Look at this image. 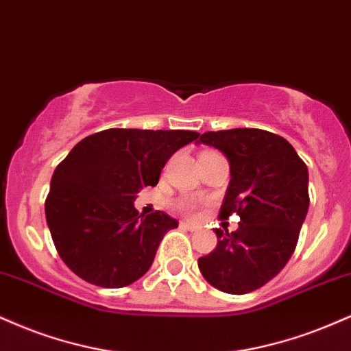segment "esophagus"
I'll return each instance as SVG.
<instances>
[{"label":"esophagus","instance_id":"34e87169","mask_svg":"<svg viewBox=\"0 0 351 351\" xmlns=\"http://www.w3.org/2000/svg\"><path fill=\"white\" fill-rule=\"evenodd\" d=\"M180 227L184 230H189V232H194V230H199V227L194 226V223H188V222H180Z\"/></svg>","mask_w":351,"mask_h":351}]
</instances>
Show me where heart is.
Wrapping results in <instances>:
<instances>
[{"mask_svg":"<svg viewBox=\"0 0 351 351\" xmlns=\"http://www.w3.org/2000/svg\"><path fill=\"white\" fill-rule=\"evenodd\" d=\"M175 208H176V210H178V213L184 214V216L194 217L197 214V209H199V206H197V202L193 201V199H180L175 204Z\"/></svg>","mask_w":351,"mask_h":351,"instance_id":"obj_1","label":"heart"}]
</instances>
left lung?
Returning <instances> with one entry per match:
<instances>
[{
	"instance_id": "left-lung-1",
	"label": "left lung",
	"mask_w": 351,
	"mask_h": 351,
	"mask_svg": "<svg viewBox=\"0 0 351 351\" xmlns=\"http://www.w3.org/2000/svg\"><path fill=\"white\" fill-rule=\"evenodd\" d=\"M230 162L219 219L240 217L235 232L216 229L217 247L197 260L202 276L223 293L247 294L285 268L309 209V173L293 145L268 130L204 132Z\"/></svg>"
}]
</instances>
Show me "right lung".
I'll return each mask as SVG.
<instances>
[{"instance_id":"add662e5","label":"right lung","mask_w":351,"mask_h":351,"mask_svg":"<svg viewBox=\"0 0 351 351\" xmlns=\"http://www.w3.org/2000/svg\"><path fill=\"white\" fill-rule=\"evenodd\" d=\"M199 134L193 130L106 129L84 137L55 168L45 199L53 245L75 274L101 288H124L152 267L178 221L143 216L135 194L155 186L168 158Z\"/></svg>"}]
</instances>
